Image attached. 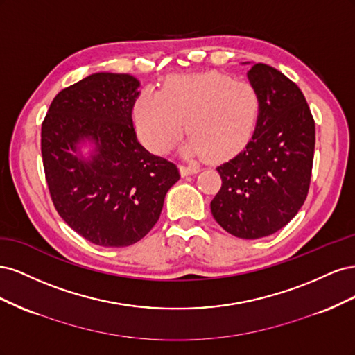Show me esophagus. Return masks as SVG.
<instances>
[{
  "label": "esophagus",
  "instance_id": "obj_1",
  "mask_svg": "<svg viewBox=\"0 0 355 355\" xmlns=\"http://www.w3.org/2000/svg\"><path fill=\"white\" fill-rule=\"evenodd\" d=\"M200 171L198 166H180V175L182 176H189V175H196Z\"/></svg>",
  "mask_w": 355,
  "mask_h": 355
}]
</instances>
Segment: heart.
I'll use <instances>...</instances> for the list:
<instances>
[{
  "label": "heart",
  "instance_id": "1",
  "mask_svg": "<svg viewBox=\"0 0 355 355\" xmlns=\"http://www.w3.org/2000/svg\"><path fill=\"white\" fill-rule=\"evenodd\" d=\"M261 111L259 94L250 84L220 72L176 75L161 92L144 90L133 106L137 136L155 154L178 142L184 123L191 135L182 153L219 161L249 144Z\"/></svg>",
  "mask_w": 355,
  "mask_h": 355
}]
</instances>
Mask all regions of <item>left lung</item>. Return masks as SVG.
<instances>
[{
  "mask_svg": "<svg viewBox=\"0 0 355 355\" xmlns=\"http://www.w3.org/2000/svg\"><path fill=\"white\" fill-rule=\"evenodd\" d=\"M250 65L247 78L259 94L254 133L240 154L216 170L222 187L210 202L214 220L239 239H262L292 220L306 198L315 124L304 93L278 69Z\"/></svg>",
  "mask_w": 355,
  "mask_h": 355,
  "instance_id": "1",
  "label": "left lung"
}]
</instances>
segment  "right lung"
Segmentation results:
<instances>
[{
	"label": "right lung",
	"instance_id": "1",
	"mask_svg": "<svg viewBox=\"0 0 355 355\" xmlns=\"http://www.w3.org/2000/svg\"><path fill=\"white\" fill-rule=\"evenodd\" d=\"M141 81L96 72L59 92L41 127V154L60 218L103 247L142 240L159 219L178 167L139 144L132 110Z\"/></svg>",
	"mask_w": 355,
	"mask_h": 355
}]
</instances>
